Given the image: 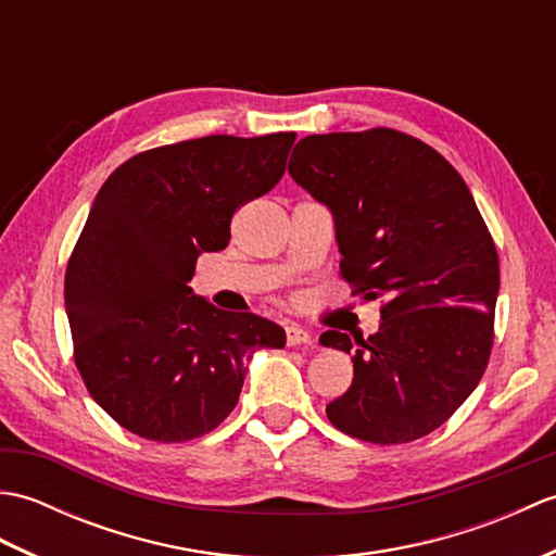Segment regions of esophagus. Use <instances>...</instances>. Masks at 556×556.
Here are the masks:
<instances>
[{
	"instance_id": "esophagus-1",
	"label": "esophagus",
	"mask_w": 556,
	"mask_h": 556,
	"mask_svg": "<svg viewBox=\"0 0 556 556\" xmlns=\"http://www.w3.org/2000/svg\"><path fill=\"white\" fill-rule=\"evenodd\" d=\"M287 344L289 346H308L313 344V334L308 329H303L299 325H289L287 327Z\"/></svg>"
}]
</instances>
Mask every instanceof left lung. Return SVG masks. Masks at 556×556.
<instances>
[{
  "label": "left lung",
  "instance_id": "obj_1",
  "mask_svg": "<svg viewBox=\"0 0 556 556\" xmlns=\"http://www.w3.org/2000/svg\"><path fill=\"white\" fill-rule=\"evenodd\" d=\"M289 174L332 212L344 279L384 301L368 339L320 337L353 361L329 422L372 444L430 434L478 387L492 351L500 260L466 181L392 128L305 136Z\"/></svg>",
  "mask_w": 556,
  "mask_h": 556
}]
</instances>
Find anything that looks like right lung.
<instances>
[{
	"label": "right lung",
	"instance_id": "right-lung-1",
	"mask_svg": "<svg viewBox=\"0 0 556 556\" xmlns=\"http://www.w3.org/2000/svg\"><path fill=\"white\" fill-rule=\"evenodd\" d=\"M296 134L205 136L124 162L92 200L64 305L90 396L138 437L186 442L233 410L248 358L285 349L255 313L195 296V260L227 248L231 215L285 176Z\"/></svg>",
	"mask_w": 556,
	"mask_h": 556
}]
</instances>
